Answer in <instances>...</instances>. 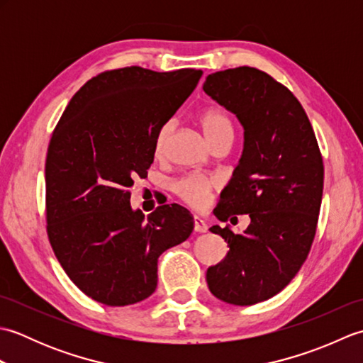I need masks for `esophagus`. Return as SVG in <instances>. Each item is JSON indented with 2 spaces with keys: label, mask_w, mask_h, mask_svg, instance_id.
<instances>
[{
  "label": "esophagus",
  "mask_w": 363,
  "mask_h": 363,
  "mask_svg": "<svg viewBox=\"0 0 363 363\" xmlns=\"http://www.w3.org/2000/svg\"><path fill=\"white\" fill-rule=\"evenodd\" d=\"M194 225H195V230H196V233H207L206 221H204L201 217H198V215H195Z\"/></svg>",
  "instance_id": "1"
}]
</instances>
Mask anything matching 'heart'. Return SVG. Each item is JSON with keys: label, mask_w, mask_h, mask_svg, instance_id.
<instances>
[{"label": "heart", "mask_w": 363, "mask_h": 363, "mask_svg": "<svg viewBox=\"0 0 363 363\" xmlns=\"http://www.w3.org/2000/svg\"><path fill=\"white\" fill-rule=\"evenodd\" d=\"M199 125L203 133L211 143L217 142L225 135H233V123L228 115L220 109H207L199 115ZM172 133V123H165L157 130L154 137V152L162 156L165 150L168 135ZM218 187V179L215 176H207L201 173H190L182 176L173 184V191L184 203L194 209H203L209 201L212 191Z\"/></svg>", "instance_id": "obj_1"}]
</instances>
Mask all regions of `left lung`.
Wrapping results in <instances>:
<instances>
[{"mask_svg":"<svg viewBox=\"0 0 363 363\" xmlns=\"http://www.w3.org/2000/svg\"><path fill=\"white\" fill-rule=\"evenodd\" d=\"M203 90L237 115L245 129L242 157L213 211L226 221L248 213L243 234L212 226L229 246L209 267L213 296L252 306L277 295L303 267L317 233L325 167L317 137L291 91L252 67L206 78Z\"/></svg>","mask_w":363,"mask_h":363,"instance_id":"obj_1","label":"left lung"}]
</instances>
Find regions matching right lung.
Here are the masks:
<instances>
[{"instance_id":"add662e5","label":"right lung","mask_w":363,"mask_h":363,"mask_svg":"<svg viewBox=\"0 0 363 363\" xmlns=\"http://www.w3.org/2000/svg\"><path fill=\"white\" fill-rule=\"evenodd\" d=\"M201 70L125 67L99 73L70 99L45 164L46 233L81 291L129 306L157 287V259L186 242L194 217L164 204L145 218L130 207L134 179L154 160V137L198 86Z\"/></svg>"}]
</instances>
